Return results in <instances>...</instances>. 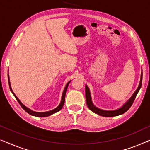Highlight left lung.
<instances>
[{
	"label": "left lung",
	"mask_w": 150,
	"mask_h": 150,
	"mask_svg": "<svg viewBox=\"0 0 150 150\" xmlns=\"http://www.w3.org/2000/svg\"><path fill=\"white\" fill-rule=\"evenodd\" d=\"M142 76H143V74L142 73H141L140 83H139V85L138 86L137 89L136 90V91L134 92V93L132 94V96L130 97L129 100H128L127 102L123 105V106L120 107V109H117L116 110H113V111L103 110V109H100L98 108V107L94 106L93 103H92L90 90L89 88H88V86L86 85V103H87L88 108H89L92 111H93L94 113H95L96 114L101 115V116H103V117H113V116H117V115L123 114V113H125L126 111H127L128 109H130V107L132 106V103H133L134 99L136 98L137 94H138L139 90H140V88L141 87V84H142Z\"/></svg>",
	"instance_id": "obj_1"
}]
</instances>
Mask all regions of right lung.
I'll use <instances>...</instances> for the list:
<instances>
[{
    "instance_id": "1",
    "label": "right lung",
    "mask_w": 150,
    "mask_h": 150,
    "mask_svg": "<svg viewBox=\"0 0 150 150\" xmlns=\"http://www.w3.org/2000/svg\"><path fill=\"white\" fill-rule=\"evenodd\" d=\"M9 75V74H8ZM8 77H9V75H8ZM8 79H9V88H10V90H11V92L13 93V94L16 97V98L17 99V100L18 101V103H20V105H21V107H22L23 109H24L25 111H26L27 113H29V114L31 115H33V116H36V117H47V116H50V115H51L52 114H54V113L58 112V111H60L61 109L62 108L63 105L64 104V100H65V95H66V92H67V88H68V86L69 83H70V81H69L68 83H67L66 86H65L64 88V91H63V93H62V99H61V101H60V105H58V107H56V108H55L53 110H51L50 111H46V112H42V113H38V112H35V111H33L32 110H30V109H29L28 108H27L26 107H25L24 105L22 104V103L20 102V100H19L18 98V97H17L16 95H15V94L13 93V90L11 89V85H10V81H9V78L8 77Z\"/></svg>"
}]
</instances>
